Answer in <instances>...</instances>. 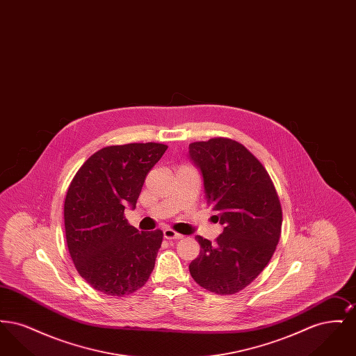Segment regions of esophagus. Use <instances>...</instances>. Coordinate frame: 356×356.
<instances>
[{
	"label": "esophagus",
	"mask_w": 356,
	"mask_h": 356,
	"mask_svg": "<svg viewBox=\"0 0 356 356\" xmlns=\"http://www.w3.org/2000/svg\"><path fill=\"white\" fill-rule=\"evenodd\" d=\"M163 235H164V238H168V240H177V238H181V237H183L180 234L175 232V231L170 229V228H165V229L163 231Z\"/></svg>",
	"instance_id": "esophagus-1"
}]
</instances>
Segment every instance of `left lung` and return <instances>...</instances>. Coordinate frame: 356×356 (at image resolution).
<instances>
[{"label":"left lung","instance_id":"obj_1","mask_svg":"<svg viewBox=\"0 0 356 356\" xmlns=\"http://www.w3.org/2000/svg\"><path fill=\"white\" fill-rule=\"evenodd\" d=\"M188 149L203 177L207 204L222 227L215 243L196 236L202 250L189 272L205 289L232 295L252 283L271 260L282 231L279 197L261 163L235 140L211 138Z\"/></svg>","mask_w":356,"mask_h":356}]
</instances>
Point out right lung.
I'll return each mask as SVG.
<instances>
[{"instance_id": "right-lung-1", "label": "right lung", "mask_w": 356, "mask_h": 356, "mask_svg": "<svg viewBox=\"0 0 356 356\" xmlns=\"http://www.w3.org/2000/svg\"><path fill=\"white\" fill-rule=\"evenodd\" d=\"M167 148L157 143L102 148L69 186L64 204L69 254L81 277L106 295L135 292L153 271L163 232H140L124 219V211L135 209L148 172Z\"/></svg>"}]
</instances>
